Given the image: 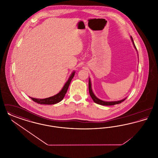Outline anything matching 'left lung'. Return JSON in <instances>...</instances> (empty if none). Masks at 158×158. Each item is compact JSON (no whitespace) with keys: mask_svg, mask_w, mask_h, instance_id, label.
Instances as JSON below:
<instances>
[{"mask_svg":"<svg viewBox=\"0 0 158 158\" xmlns=\"http://www.w3.org/2000/svg\"><path fill=\"white\" fill-rule=\"evenodd\" d=\"M131 41H132V42H133V45H134L135 48L137 50V48H136V47H135V43H134L133 38L131 37ZM89 94H90V97H91L92 99H93V101H94L95 103H97V104H99V105H115V104H118L121 103L122 102H123V101L127 98H124V99H122V100H120V101H110V102H109V101H102V100L99 99V98H97V97L94 95V94L93 92H92V88H91V82H90V79H89Z\"/></svg>","mask_w":158,"mask_h":158,"instance_id":"obj_1","label":"left lung"}]
</instances>
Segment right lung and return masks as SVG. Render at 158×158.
<instances>
[{
  "label": "right lung",
  "mask_w": 158,
  "mask_h": 158,
  "mask_svg": "<svg viewBox=\"0 0 158 158\" xmlns=\"http://www.w3.org/2000/svg\"><path fill=\"white\" fill-rule=\"evenodd\" d=\"M75 72H73L71 74L68 81L65 83V85H64L62 89L60 90V92H59L57 94L54 95L53 97L45 98V99H37V98H31V97H30V98H31V99H32V101H34V102H37L38 104H40L52 105V104H55L59 102L64 97L65 94H66V92L68 91V88L70 85V83L71 82V81L72 80L73 76H75Z\"/></svg>",
  "instance_id": "add662e5"
}]
</instances>
